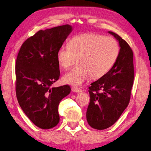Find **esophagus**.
Listing matches in <instances>:
<instances>
[{"mask_svg":"<svg viewBox=\"0 0 151 151\" xmlns=\"http://www.w3.org/2000/svg\"><path fill=\"white\" fill-rule=\"evenodd\" d=\"M71 91L73 92H81L82 90L80 88H76V87H73L72 88H71Z\"/></svg>","mask_w":151,"mask_h":151,"instance_id":"34e87169","label":"esophagus"}]
</instances>
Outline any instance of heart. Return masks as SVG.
<instances>
[{"label":"heart","mask_w":151,"mask_h":151,"mask_svg":"<svg viewBox=\"0 0 151 151\" xmlns=\"http://www.w3.org/2000/svg\"><path fill=\"white\" fill-rule=\"evenodd\" d=\"M119 54V46L114 38L86 33L72 37L68 46L60 47L56 58L63 69L71 67L78 58L79 64L63 76V81L79 86L91 76L94 79L104 76L115 64Z\"/></svg>","instance_id":"1"}]
</instances>
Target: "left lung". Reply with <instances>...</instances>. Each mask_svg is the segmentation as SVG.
I'll use <instances>...</instances> for the list:
<instances>
[{
    "instance_id": "8db88e82",
    "label": "left lung",
    "mask_w": 151,
    "mask_h": 151,
    "mask_svg": "<svg viewBox=\"0 0 151 151\" xmlns=\"http://www.w3.org/2000/svg\"><path fill=\"white\" fill-rule=\"evenodd\" d=\"M108 33L119 42L120 50L111 69L89 87L90 101L86 118L89 125L97 130L109 128L119 119L129 105L134 80L131 47L118 34Z\"/></svg>"
}]
</instances>
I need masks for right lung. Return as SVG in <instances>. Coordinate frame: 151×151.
Masks as SVG:
<instances>
[{
  "mask_svg": "<svg viewBox=\"0 0 151 151\" xmlns=\"http://www.w3.org/2000/svg\"><path fill=\"white\" fill-rule=\"evenodd\" d=\"M73 28L70 24L40 30L22 44L16 62V93L21 109L42 129L60 121L58 105L70 94L68 85L51 88L60 78L56 53Z\"/></svg>",
  "mask_w": 151,
  "mask_h": 151,
  "instance_id": "1",
  "label": "right lung"
}]
</instances>
